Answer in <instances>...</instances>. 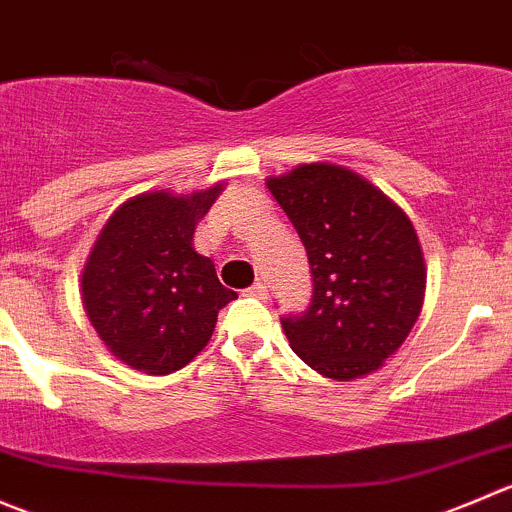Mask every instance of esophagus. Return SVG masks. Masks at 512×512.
I'll return each mask as SVG.
<instances>
[{
	"instance_id": "1",
	"label": "esophagus",
	"mask_w": 512,
	"mask_h": 512,
	"mask_svg": "<svg viewBox=\"0 0 512 512\" xmlns=\"http://www.w3.org/2000/svg\"><path fill=\"white\" fill-rule=\"evenodd\" d=\"M246 296H254V298H266V283H254L251 288H246Z\"/></svg>"
}]
</instances>
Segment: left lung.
Wrapping results in <instances>:
<instances>
[{
    "label": "left lung",
    "mask_w": 512,
    "mask_h": 512,
    "mask_svg": "<svg viewBox=\"0 0 512 512\" xmlns=\"http://www.w3.org/2000/svg\"><path fill=\"white\" fill-rule=\"evenodd\" d=\"M266 186L311 263V306L281 318L293 353L333 381L378 371L416 326L426 296V261L408 214L328 161L268 176Z\"/></svg>",
    "instance_id": "1"
}]
</instances>
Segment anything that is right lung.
Masks as SVG:
<instances>
[{
  "mask_svg": "<svg viewBox=\"0 0 512 512\" xmlns=\"http://www.w3.org/2000/svg\"><path fill=\"white\" fill-rule=\"evenodd\" d=\"M226 189H169L131 196L94 241L82 271V303L111 356L134 371L166 376L194 361L236 291L221 286L209 256L194 249L196 224Z\"/></svg>",
  "mask_w": 512,
  "mask_h": 512,
  "instance_id": "add662e5",
  "label": "right lung"
}]
</instances>
